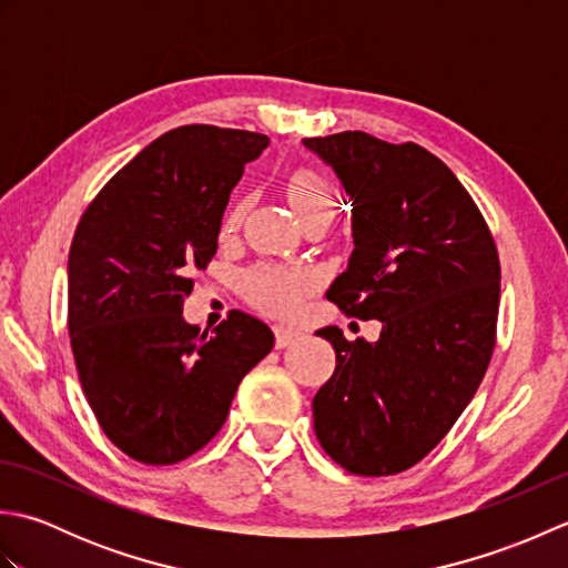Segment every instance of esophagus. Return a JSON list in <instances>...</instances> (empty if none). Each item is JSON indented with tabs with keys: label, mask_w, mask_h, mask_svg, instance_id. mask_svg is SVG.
Masks as SVG:
<instances>
[{
	"label": "esophagus",
	"mask_w": 568,
	"mask_h": 568,
	"mask_svg": "<svg viewBox=\"0 0 568 568\" xmlns=\"http://www.w3.org/2000/svg\"><path fill=\"white\" fill-rule=\"evenodd\" d=\"M300 336H303V332L293 327V324H275V346L277 348H285V346L295 344Z\"/></svg>",
	"instance_id": "1"
}]
</instances>
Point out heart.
<instances>
[{"label":"heart","instance_id":"1","mask_svg":"<svg viewBox=\"0 0 568 568\" xmlns=\"http://www.w3.org/2000/svg\"><path fill=\"white\" fill-rule=\"evenodd\" d=\"M287 200H291L293 210L303 222L320 214L332 216L336 204H339L334 185L312 168H300L291 175V180H287ZM310 283L312 277L307 271L277 268V265H258L244 277L251 303L273 312L293 310L310 291Z\"/></svg>","mask_w":568,"mask_h":568}]
</instances>
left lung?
Segmentation results:
<instances>
[{
	"mask_svg": "<svg viewBox=\"0 0 568 568\" xmlns=\"http://www.w3.org/2000/svg\"><path fill=\"white\" fill-rule=\"evenodd\" d=\"M334 168L352 204L354 253L327 300L381 320L378 342H332L336 368L312 400L315 432L342 468L393 476L454 427L490 364L500 261L484 214L458 178L417 143L366 131L303 139Z\"/></svg>",
	"mask_w": 568,
	"mask_h": 568,
	"instance_id": "8db88e82",
	"label": "left lung"
}]
</instances>
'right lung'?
Instances as JSON below:
<instances>
[{"mask_svg": "<svg viewBox=\"0 0 568 568\" xmlns=\"http://www.w3.org/2000/svg\"><path fill=\"white\" fill-rule=\"evenodd\" d=\"M268 136L178 126L131 159L80 216L68 258V332L102 432L168 466L222 429L241 378L273 348L232 310L212 334L183 320L192 273L216 253L229 195Z\"/></svg>", "mask_w": 568, "mask_h": 568, "instance_id": "obj_1", "label": "right lung"}]
</instances>
